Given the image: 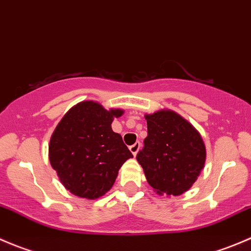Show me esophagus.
<instances>
[{"mask_svg":"<svg viewBox=\"0 0 251 251\" xmlns=\"http://www.w3.org/2000/svg\"><path fill=\"white\" fill-rule=\"evenodd\" d=\"M140 147H141V143H140V142H136L135 144H132V146L130 147V151H131V153L133 154V156L137 155L138 151H140Z\"/></svg>","mask_w":251,"mask_h":251,"instance_id":"1","label":"esophagus"}]
</instances>
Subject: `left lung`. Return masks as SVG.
Returning a JSON list of instances; mask_svg holds the SVG:
<instances>
[{"mask_svg":"<svg viewBox=\"0 0 251 251\" xmlns=\"http://www.w3.org/2000/svg\"><path fill=\"white\" fill-rule=\"evenodd\" d=\"M148 136L137 154L147 182L159 196H181L198 179L206 160L199 131L170 109L144 115Z\"/></svg>","mask_w":251,"mask_h":251,"instance_id":"8db88e82","label":"left lung"}]
</instances>
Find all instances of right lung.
Listing matches in <instances>:
<instances>
[{
    "instance_id": "1",
    "label": "right lung",
    "mask_w": 251,
    "mask_h": 251,
    "mask_svg": "<svg viewBox=\"0 0 251 251\" xmlns=\"http://www.w3.org/2000/svg\"><path fill=\"white\" fill-rule=\"evenodd\" d=\"M123 109H105L95 100L70 108L53 131L48 146L52 168L65 189L85 199H97L113 187L119 170L133 158L123 137L111 130Z\"/></svg>"
}]
</instances>
